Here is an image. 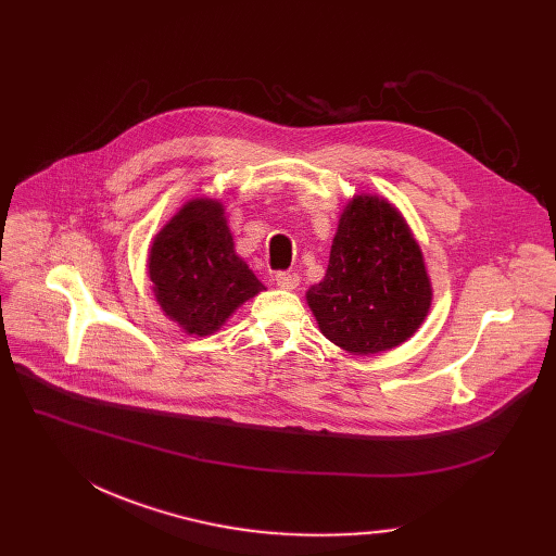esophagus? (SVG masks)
Wrapping results in <instances>:
<instances>
[{
    "label": "esophagus",
    "instance_id": "esophagus-1",
    "mask_svg": "<svg viewBox=\"0 0 556 556\" xmlns=\"http://www.w3.org/2000/svg\"><path fill=\"white\" fill-rule=\"evenodd\" d=\"M275 281L279 288H286V290H295L300 286V275L298 273H290V270H279L275 275Z\"/></svg>",
    "mask_w": 556,
    "mask_h": 556
}]
</instances>
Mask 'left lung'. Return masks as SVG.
Instances as JSON below:
<instances>
[{
	"label": "left lung",
	"instance_id": "obj_1",
	"mask_svg": "<svg viewBox=\"0 0 556 556\" xmlns=\"http://www.w3.org/2000/svg\"><path fill=\"white\" fill-rule=\"evenodd\" d=\"M308 306L333 344L369 356L405 342L430 308L424 256L390 202L358 195L340 218L325 279Z\"/></svg>",
	"mask_w": 556,
	"mask_h": 556
}]
</instances>
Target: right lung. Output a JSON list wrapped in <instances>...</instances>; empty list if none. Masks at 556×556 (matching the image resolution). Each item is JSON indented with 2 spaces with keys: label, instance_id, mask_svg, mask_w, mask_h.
I'll list each match as a JSON object with an SVG mask.
<instances>
[{
  "label": "right lung",
  "instance_id": "1",
  "mask_svg": "<svg viewBox=\"0 0 556 556\" xmlns=\"http://www.w3.org/2000/svg\"><path fill=\"white\" fill-rule=\"evenodd\" d=\"M220 202L193 200L160 233L149 256L155 298L187 333L210 336L263 283L233 252Z\"/></svg>",
  "mask_w": 556,
  "mask_h": 556
}]
</instances>
